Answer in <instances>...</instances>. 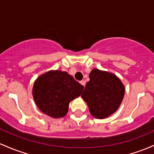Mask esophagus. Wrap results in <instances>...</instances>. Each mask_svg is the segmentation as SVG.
Segmentation results:
<instances>
[{"label": "esophagus", "instance_id": "obj_1", "mask_svg": "<svg viewBox=\"0 0 154 154\" xmlns=\"http://www.w3.org/2000/svg\"><path fill=\"white\" fill-rule=\"evenodd\" d=\"M80 84H81V85H83L84 88H85V80L80 81Z\"/></svg>", "mask_w": 154, "mask_h": 154}]
</instances>
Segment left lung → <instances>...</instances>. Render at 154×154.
Listing matches in <instances>:
<instances>
[{
    "label": "left lung",
    "mask_w": 154,
    "mask_h": 154,
    "mask_svg": "<svg viewBox=\"0 0 154 154\" xmlns=\"http://www.w3.org/2000/svg\"><path fill=\"white\" fill-rule=\"evenodd\" d=\"M82 98L94 118L109 117L118 109L124 99L125 87L121 80L110 72L94 69L89 74Z\"/></svg>",
    "instance_id": "8db88e82"
}]
</instances>
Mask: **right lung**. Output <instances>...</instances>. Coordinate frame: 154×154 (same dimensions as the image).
I'll list each match as a JSON object with an SVG mask.
<instances>
[{
    "mask_svg": "<svg viewBox=\"0 0 154 154\" xmlns=\"http://www.w3.org/2000/svg\"><path fill=\"white\" fill-rule=\"evenodd\" d=\"M80 85L66 72L51 70L41 74L33 84V99L42 112L54 118L67 114L69 103L83 91Z\"/></svg>",
    "mask_w": 154,
    "mask_h": 154,
    "instance_id": "obj_1",
    "label": "right lung"
}]
</instances>
